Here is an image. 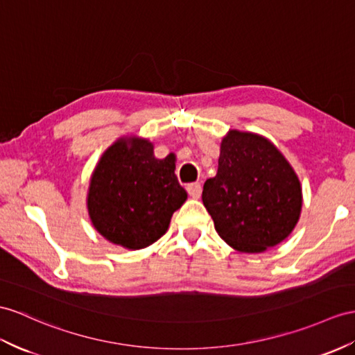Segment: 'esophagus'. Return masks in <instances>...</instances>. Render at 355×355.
Returning a JSON list of instances; mask_svg holds the SVG:
<instances>
[{
	"label": "esophagus",
	"instance_id": "obj_1",
	"mask_svg": "<svg viewBox=\"0 0 355 355\" xmlns=\"http://www.w3.org/2000/svg\"><path fill=\"white\" fill-rule=\"evenodd\" d=\"M187 191H188V194L191 196L193 198H200V196H202V185L198 184V182L189 184V185L187 187Z\"/></svg>",
	"mask_w": 355,
	"mask_h": 355
}]
</instances>
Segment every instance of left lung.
<instances>
[{
    "label": "left lung",
    "instance_id": "1",
    "mask_svg": "<svg viewBox=\"0 0 355 355\" xmlns=\"http://www.w3.org/2000/svg\"><path fill=\"white\" fill-rule=\"evenodd\" d=\"M202 200L224 243L241 253H262L295 229L302 191L295 170L268 138L230 129Z\"/></svg>",
    "mask_w": 355,
    "mask_h": 355
}]
</instances>
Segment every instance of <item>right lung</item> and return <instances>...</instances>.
Listing matches in <instances>:
<instances>
[{"label": "right lung", "instance_id": "right-lung-1", "mask_svg": "<svg viewBox=\"0 0 355 355\" xmlns=\"http://www.w3.org/2000/svg\"><path fill=\"white\" fill-rule=\"evenodd\" d=\"M175 170L176 158H155L148 138L120 137L92 173L87 211L93 227L111 244L128 250L157 243L188 197Z\"/></svg>", "mask_w": 355, "mask_h": 355}]
</instances>
